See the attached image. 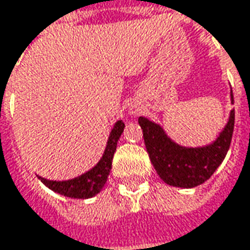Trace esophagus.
Returning <instances> with one entry per match:
<instances>
[{"instance_id": "obj_1", "label": "esophagus", "mask_w": 250, "mask_h": 250, "mask_svg": "<svg viewBox=\"0 0 250 250\" xmlns=\"http://www.w3.org/2000/svg\"><path fill=\"white\" fill-rule=\"evenodd\" d=\"M134 114H135V112H132V115H134Z\"/></svg>"}]
</instances>
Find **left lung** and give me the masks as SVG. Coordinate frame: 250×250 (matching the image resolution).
Masks as SVG:
<instances>
[{"instance_id": "8db88e82", "label": "left lung", "mask_w": 250, "mask_h": 250, "mask_svg": "<svg viewBox=\"0 0 250 250\" xmlns=\"http://www.w3.org/2000/svg\"><path fill=\"white\" fill-rule=\"evenodd\" d=\"M230 101L233 104L232 94ZM138 122L144 132L149 159L159 178L170 187L195 188L206 182L225 159L233 134L235 109L230 111L228 124L219 136L212 144L198 148L178 145L161 125L145 116H139Z\"/></svg>"}]
</instances>
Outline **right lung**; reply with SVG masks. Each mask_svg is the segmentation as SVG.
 <instances>
[{"mask_svg":"<svg viewBox=\"0 0 250 250\" xmlns=\"http://www.w3.org/2000/svg\"><path fill=\"white\" fill-rule=\"evenodd\" d=\"M125 124L122 121H118L106 142V148L104 151L102 158L99 162L88 172L82 173L81 176H77L69 181H49L40 176L41 182L49 188L51 190L63 195L66 198H74V199H88L95 196L101 192V189L106 184L108 175L112 168V158L116 151V144L119 136L124 132Z\"/></svg>","mask_w":250,"mask_h":250,"instance_id":"1","label":"right lung"}]
</instances>
